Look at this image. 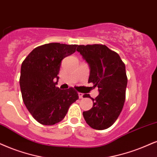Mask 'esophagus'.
Instances as JSON below:
<instances>
[{
    "mask_svg": "<svg viewBox=\"0 0 157 157\" xmlns=\"http://www.w3.org/2000/svg\"><path fill=\"white\" fill-rule=\"evenodd\" d=\"M78 97H79V98H80V99H82V98H83V97H84V94L81 93V92H78Z\"/></svg>",
    "mask_w": 157,
    "mask_h": 157,
    "instance_id": "1",
    "label": "esophagus"
}]
</instances>
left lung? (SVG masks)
<instances>
[{"label":"left lung","instance_id":"obj_1","mask_svg":"<svg viewBox=\"0 0 157 157\" xmlns=\"http://www.w3.org/2000/svg\"><path fill=\"white\" fill-rule=\"evenodd\" d=\"M80 52L90 66L89 83L98 87L99 95L93 99V107L83 112V116L92 128L102 130L117 121L125 102L127 77L125 65L117 52L102 44L79 45Z\"/></svg>","mask_w":157,"mask_h":157}]
</instances>
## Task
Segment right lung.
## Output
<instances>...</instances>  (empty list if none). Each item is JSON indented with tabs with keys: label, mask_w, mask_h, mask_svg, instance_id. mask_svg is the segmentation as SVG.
Segmentation results:
<instances>
[{
	"label": "right lung",
	"mask_w": 157,
	"mask_h": 157,
	"mask_svg": "<svg viewBox=\"0 0 157 157\" xmlns=\"http://www.w3.org/2000/svg\"><path fill=\"white\" fill-rule=\"evenodd\" d=\"M75 44L50 43L35 48L22 62L19 78L23 102L33 117L44 125L64 119L71 105L78 99L73 87L56 86L62 59L75 52Z\"/></svg>",
	"instance_id": "add662e5"
}]
</instances>
